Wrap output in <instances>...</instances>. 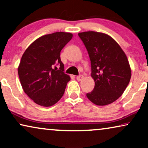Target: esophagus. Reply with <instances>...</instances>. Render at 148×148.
Returning a JSON list of instances; mask_svg holds the SVG:
<instances>
[{"label":"esophagus","mask_w":148,"mask_h":148,"mask_svg":"<svg viewBox=\"0 0 148 148\" xmlns=\"http://www.w3.org/2000/svg\"><path fill=\"white\" fill-rule=\"evenodd\" d=\"M83 78H84V76H83L82 75H80L76 76V79H77V81H81Z\"/></svg>","instance_id":"1"}]
</instances>
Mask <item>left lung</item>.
Segmentation results:
<instances>
[{
    "label": "left lung",
    "instance_id": "obj_1",
    "mask_svg": "<svg viewBox=\"0 0 148 148\" xmlns=\"http://www.w3.org/2000/svg\"><path fill=\"white\" fill-rule=\"evenodd\" d=\"M78 36L88 50L95 82L94 90L86 96L98 106L110 104L123 94L130 82L131 71L126 54L107 34L85 32Z\"/></svg>",
    "mask_w": 148,
    "mask_h": 148
}]
</instances>
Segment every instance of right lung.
I'll return each mask as SVG.
<instances>
[{
    "instance_id": "right-lung-1",
    "label": "right lung",
    "mask_w": 148,
    "mask_h": 148,
    "mask_svg": "<svg viewBox=\"0 0 148 148\" xmlns=\"http://www.w3.org/2000/svg\"><path fill=\"white\" fill-rule=\"evenodd\" d=\"M72 37V34L62 32L43 36L22 56L18 67L20 82L25 94L37 104L51 106L63 96L70 77L64 72L60 51Z\"/></svg>"
}]
</instances>
